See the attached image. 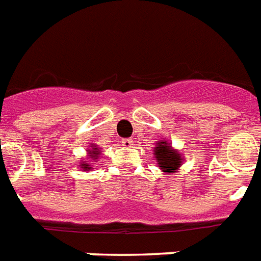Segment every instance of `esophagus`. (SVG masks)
Here are the masks:
<instances>
[{"label": "esophagus", "mask_w": 261, "mask_h": 261, "mask_svg": "<svg viewBox=\"0 0 261 261\" xmlns=\"http://www.w3.org/2000/svg\"><path fill=\"white\" fill-rule=\"evenodd\" d=\"M122 146H125V148H130L133 145V140L132 139H122L121 140Z\"/></svg>", "instance_id": "1"}]
</instances>
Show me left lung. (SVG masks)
<instances>
[{"mask_svg":"<svg viewBox=\"0 0 261 261\" xmlns=\"http://www.w3.org/2000/svg\"><path fill=\"white\" fill-rule=\"evenodd\" d=\"M154 156H156L157 164L168 173L176 172L177 168L181 165V154H178L172 149L171 143H157L154 145Z\"/></svg>","mask_w":261,"mask_h":261,"instance_id":"1","label":"left lung"}]
</instances>
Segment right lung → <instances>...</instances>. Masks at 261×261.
<instances>
[{
    "instance_id": "obj_1",
    "label": "right lung",
    "mask_w": 261,
    "mask_h": 261,
    "mask_svg": "<svg viewBox=\"0 0 261 261\" xmlns=\"http://www.w3.org/2000/svg\"><path fill=\"white\" fill-rule=\"evenodd\" d=\"M92 148H93V149H92V152H89V156H90V159H97V154H98V150H97V146H94V145H92ZM83 167L81 168H84V169H90V167L89 165H88V163H83Z\"/></svg>"
}]
</instances>
